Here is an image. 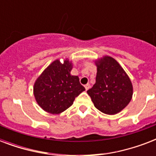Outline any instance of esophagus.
<instances>
[{
  "mask_svg": "<svg viewBox=\"0 0 156 156\" xmlns=\"http://www.w3.org/2000/svg\"><path fill=\"white\" fill-rule=\"evenodd\" d=\"M84 87H85V89H86V90H87L88 89H89V88H90V84H86L85 86H84Z\"/></svg>",
  "mask_w": 156,
  "mask_h": 156,
  "instance_id": "1",
  "label": "esophagus"
}]
</instances>
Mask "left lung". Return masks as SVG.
<instances>
[{"label":"left lung","instance_id":"1","mask_svg":"<svg viewBox=\"0 0 156 156\" xmlns=\"http://www.w3.org/2000/svg\"><path fill=\"white\" fill-rule=\"evenodd\" d=\"M95 83L87 90L98 110L108 115L122 111L133 96V85L128 74L114 58L104 56L95 61Z\"/></svg>","mask_w":156,"mask_h":156}]
</instances>
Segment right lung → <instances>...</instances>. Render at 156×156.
<instances>
[{
  "label": "right lung",
  "mask_w": 156,
  "mask_h": 156,
  "mask_svg": "<svg viewBox=\"0 0 156 156\" xmlns=\"http://www.w3.org/2000/svg\"><path fill=\"white\" fill-rule=\"evenodd\" d=\"M72 61L56 59L35 80L33 93L39 106L47 112L59 114L73 104L75 98L85 90L78 76L70 73Z\"/></svg>",
  "instance_id": "1"
}]
</instances>
